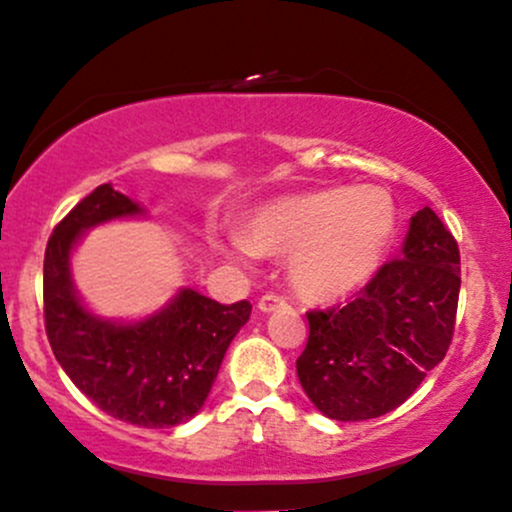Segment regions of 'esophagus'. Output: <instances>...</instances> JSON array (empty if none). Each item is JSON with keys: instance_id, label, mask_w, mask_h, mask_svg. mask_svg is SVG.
Segmentation results:
<instances>
[{"instance_id": "obj_1", "label": "esophagus", "mask_w": 512, "mask_h": 512, "mask_svg": "<svg viewBox=\"0 0 512 512\" xmlns=\"http://www.w3.org/2000/svg\"><path fill=\"white\" fill-rule=\"evenodd\" d=\"M257 307H260V312H274L276 307H286V298H281V295H276V293H267V295H262Z\"/></svg>"}]
</instances>
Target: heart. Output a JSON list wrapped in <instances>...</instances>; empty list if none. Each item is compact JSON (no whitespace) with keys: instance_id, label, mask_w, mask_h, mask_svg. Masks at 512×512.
<instances>
[{"instance_id":"1","label":"heart","mask_w":512,"mask_h":512,"mask_svg":"<svg viewBox=\"0 0 512 512\" xmlns=\"http://www.w3.org/2000/svg\"><path fill=\"white\" fill-rule=\"evenodd\" d=\"M396 236V205L381 188H324L257 209L221 250L233 260L291 257L305 298L338 300L374 279Z\"/></svg>"}]
</instances>
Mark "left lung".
<instances>
[{"mask_svg":"<svg viewBox=\"0 0 512 512\" xmlns=\"http://www.w3.org/2000/svg\"><path fill=\"white\" fill-rule=\"evenodd\" d=\"M458 295V243L424 207L400 257L381 264L350 303L307 312L310 338L295 362L307 398L338 422L396 410L446 357Z\"/></svg>","mask_w":512,"mask_h":512,"instance_id":"left-lung-1","label":"left lung"}]
</instances>
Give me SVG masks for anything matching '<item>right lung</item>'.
Listing matches in <instances>:
<instances>
[{
    "label": "right lung",
    "instance_id": "right-lung-1",
    "mask_svg": "<svg viewBox=\"0 0 512 512\" xmlns=\"http://www.w3.org/2000/svg\"><path fill=\"white\" fill-rule=\"evenodd\" d=\"M138 214L143 207L104 183L54 226L42 279L45 331L61 369L97 408L121 422L166 429L205 405L252 305H221L183 288L143 322H109L85 310L73 288L71 250L92 226Z\"/></svg>",
    "mask_w": 512,
    "mask_h": 512
}]
</instances>
